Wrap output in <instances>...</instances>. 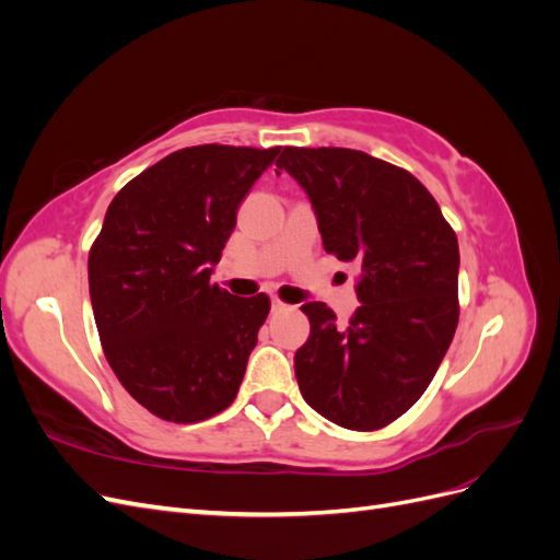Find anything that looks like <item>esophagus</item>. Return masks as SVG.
<instances>
[{
	"label": "esophagus",
	"instance_id": "esophagus-1",
	"mask_svg": "<svg viewBox=\"0 0 560 560\" xmlns=\"http://www.w3.org/2000/svg\"><path fill=\"white\" fill-rule=\"evenodd\" d=\"M290 308H292L290 303L280 301L278 296H270V311H273V313H282V311H290Z\"/></svg>",
	"mask_w": 560,
	"mask_h": 560
}]
</instances>
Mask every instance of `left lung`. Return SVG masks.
Returning a JSON list of instances; mask_svg holds the SVG:
<instances>
[{
	"label": "left lung",
	"mask_w": 560,
	"mask_h": 560,
	"mask_svg": "<svg viewBox=\"0 0 560 560\" xmlns=\"http://www.w3.org/2000/svg\"><path fill=\"white\" fill-rule=\"evenodd\" d=\"M278 167L306 191L325 249L360 266L346 327L325 303L301 306L311 319L294 354L301 395L341 428H385L425 393L453 341L455 233L411 173L364 151L284 147Z\"/></svg>",
	"instance_id": "1"
}]
</instances>
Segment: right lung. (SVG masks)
Masks as SVG:
<instances>
[{
	"label": "right lung",
	"mask_w": 560,
	"mask_h": 560,
	"mask_svg": "<svg viewBox=\"0 0 560 560\" xmlns=\"http://www.w3.org/2000/svg\"><path fill=\"white\" fill-rule=\"evenodd\" d=\"M280 147L179 149L126 184L89 254V290L105 358L144 409L206 420L238 395L270 311L210 282L252 184Z\"/></svg>",
	"instance_id": "add662e5"
}]
</instances>
